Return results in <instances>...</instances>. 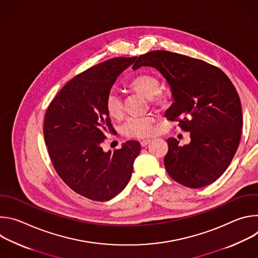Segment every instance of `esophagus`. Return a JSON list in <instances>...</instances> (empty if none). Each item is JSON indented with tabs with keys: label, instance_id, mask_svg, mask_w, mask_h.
<instances>
[{
	"label": "esophagus",
	"instance_id": "esophagus-1",
	"mask_svg": "<svg viewBox=\"0 0 258 258\" xmlns=\"http://www.w3.org/2000/svg\"><path fill=\"white\" fill-rule=\"evenodd\" d=\"M150 142H151V140H150V139H147V140H143V141L141 142V146H142V147H146V146H147V145H148V144H149Z\"/></svg>",
	"mask_w": 258,
	"mask_h": 258
}]
</instances>
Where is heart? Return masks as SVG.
Segmentation results:
<instances>
[{
	"label": "heart",
	"mask_w": 258,
	"mask_h": 258,
	"mask_svg": "<svg viewBox=\"0 0 258 258\" xmlns=\"http://www.w3.org/2000/svg\"><path fill=\"white\" fill-rule=\"evenodd\" d=\"M130 87L133 91L150 99L152 105L159 108H166L169 104V97L165 92L159 91L160 82L157 78L142 75L135 78ZM105 109L112 118H119L123 113V101L120 94L114 89L110 90L105 98ZM155 119L152 115L131 116L120 125V132L128 138L142 139L149 137L154 132Z\"/></svg>",
	"instance_id": "heart-1"
}]
</instances>
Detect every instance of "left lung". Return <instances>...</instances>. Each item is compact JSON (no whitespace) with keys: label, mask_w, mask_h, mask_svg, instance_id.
<instances>
[{"label":"left lung","mask_w":258,"mask_h":258,"mask_svg":"<svg viewBox=\"0 0 258 258\" xmlns=\"http://www.w3.org/2000/svg\"><path fill=\"white\" fill-rule=\"evenodd\" d=\"M141 66L155 67L162 73L174 100L166 118L190 132L188 145L167 139V173L188 188L209 185L226 171L241 139L242 107L233 83L218 67L169 51L141 55L133 69Z\"/></svg>","instance_id":"1"}]
</instances>
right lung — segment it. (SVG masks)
I'll return each mask as SVG.
<instances>
[{"label": "right lung", "mask_w": 258, "mask_h": 258, "mask_svg": "<svg viewBox=\"0 0 258 258\" xmlns=\"http://www.w3.org/2000/svg\"><path fill=\"white\" fill-rule=\"evenodd\" d=\"M137 57H116L92 66L69 81L50 103L44 137L52 164L76 193L107 201L127 185L141 151L138 141L104 152L102 143L115 130L105 109V98Z\"/></svg>", "instance_id": "right-lung-1"}]
</instances>
